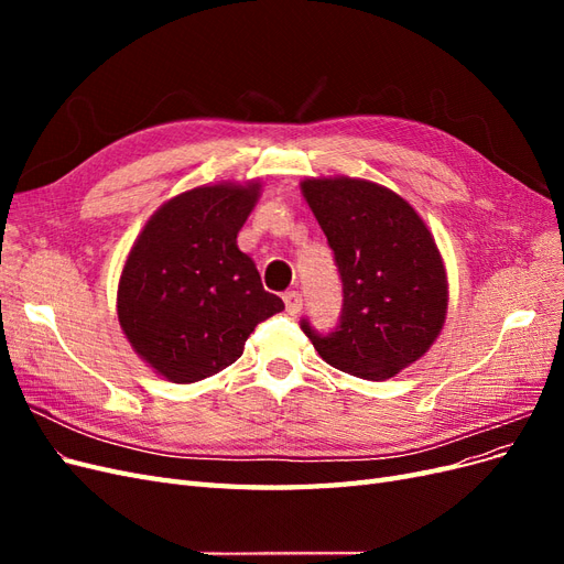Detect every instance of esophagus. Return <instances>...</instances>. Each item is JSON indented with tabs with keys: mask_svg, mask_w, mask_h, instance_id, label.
<instances>
[{
	"mask_svg": "<svg viewBox=\"0 0 564 564\" xmlns=\"http://www.w3.org/2000/svg\"><path fill=\"white\" fill-rule=\"evenodd\" d=\"M284 305H286V313L289 315H299L303 308V299L299 292H286L284 294Z\"/></svg>",
	"mask_w": 564,
	"mask_h": 564,
	"instance_id": "34e87169",
	"label": "esophagus"
}]
</instances>
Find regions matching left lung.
<instances>
[{"mask_svg":"<svg viewBox=\"0 0 564 564\" xmlns=\"http://www.w3.org/2000/svg\"><path fill=\"white\" fill-rule=\"evenodd\" d=\"M344 282L338 329L301 327L327 365L386 381L431 350L447 319L449 282L433 232L402 195L367 178H303Z\"/></svg>","mask_w":564,"mask_h":564,"instance_id":"left-lung-1","label":"left lung"}]
</instances>
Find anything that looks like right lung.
<instances>
[{
    "instance_id": "1",
    "label": "right lung",
    "mask_w": 564,
    "mask_h": 564,
    "mask_svg": "<svg viewBox=\"0 0 564 564\" xmlns=\"http://www.w3.org/2000/svg\"><path fill=\"white\" fill-rule=\"evenodd\" d=\"M259 178L197 185L148 218L117 282V319L133 352L172 383H195L242 357L259 322L284 311L237 247Z\"/></svg>"
}]
</instances>
